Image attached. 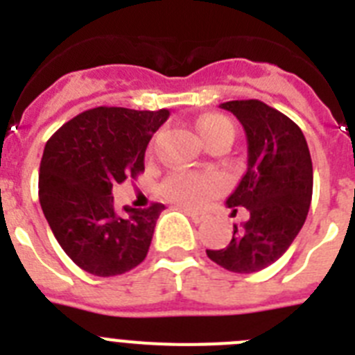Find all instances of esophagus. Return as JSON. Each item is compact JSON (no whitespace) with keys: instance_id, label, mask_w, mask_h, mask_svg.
Here are the masks:
<instances>
[{"instance_id":"obj_1","label":"esophagus","mask_w":355,"mask_h":355,"mask_svg":"<svg viewBox=\"0 0 355 355\" xmlns=\"http://www.w3.org/2000/svg\"><path fill=\"white\" fill-rule=\"evenodd\" d=\"M184 213H187V215L190 216V218H192L193 222H196V224L202 222L206 218V216H208L205 211H197V209H188V208H184Z\"/></svg>"}]
</instances>
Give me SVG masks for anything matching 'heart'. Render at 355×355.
Here are the masks:
<instances>
[{"mask_svg":"<svg viewBox=\"0 0 355 355\" xmlns=\"http://www.w3.org/2000/svg\"><path fill=\"white\" fill-rule=\"evenodd\" d=\"M196 130L200 140L209 146L213 140L224 135H233V124L220 115H202L197 119ZM224 181L209 172H174L167 175L159 187V192L167 200L181 208H202L224 192Z\"/></svg>","mask_w":355,"mask_h":355,"instance_id":"b5f03b06","label":"heart"}]
</instances>
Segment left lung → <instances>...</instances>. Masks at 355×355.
Listing matches in <instances>:
<instances>
[{
  "label": "left lung",
  "mask_w": 355,
  "mask_h": 355,
  "mask_svg": "<svg viewBox=\"0 0 355 355\" xmlns=\"http://www.w3.org/2000/svg\"><path fill=\"white\" fill-rule=\"evenodd\" d=\"M227 110L245 130L247 171L227 208L249 209V220L233 225L224 249L206 254L236 274L259 272L277 261L306 222L313 196V163L304 133L291 119L258 101H227Z\"/></svg>",
  "instance_id": "1"
}]
</instances>
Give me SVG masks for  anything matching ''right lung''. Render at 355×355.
Masks as SVG:
<instances>
[{
    "instance_id": "1",
    "label": "right lung",
    "mask_w": 355,
    "mask_h": 355,
    "mask_svg": "<svg viewBox=\"0 0 355 355\" xmlns=\"http://www.w3.org/2000/svg\"><path fill=\"white\" fill-rule=\"evenodd\" d=\"M168 115L99 106L65 122L44 147L40 206L56 241L85 272L112 277L146 259L165 206L117 213L112 188L144 172L147 144Z\"/></svg>"
}]
</instances>
